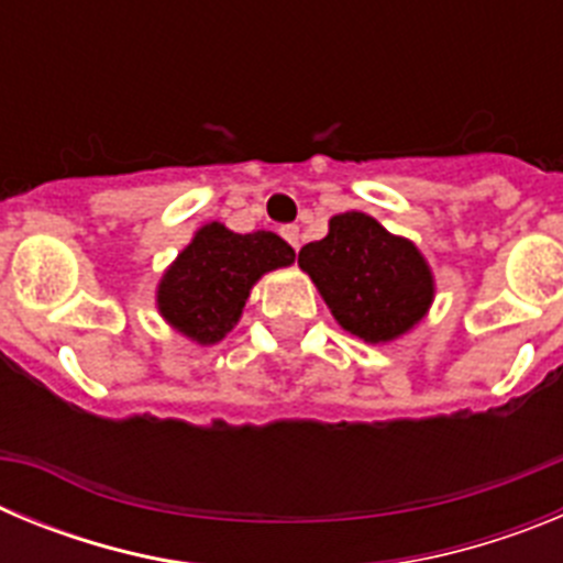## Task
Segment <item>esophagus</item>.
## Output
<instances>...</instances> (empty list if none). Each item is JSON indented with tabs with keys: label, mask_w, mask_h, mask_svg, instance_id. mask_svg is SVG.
<instances>
[{
	"label": "esophagus",
	"mask_w": 563,
	"mask_h": 563,
	"mask_svg": "<svg viewBox=\"0 0 563 563\" xmlns=\"http://www.w3.org/2000/svg\"><path fill=\"white\" fill-rule=\"evenodd\" d=\"M282 236L290 242L292 251H298V242H301V233H298V225H285L282 228Z\"/></svg>",
	"instance_id": "esophagus-1"
}]
</instances>
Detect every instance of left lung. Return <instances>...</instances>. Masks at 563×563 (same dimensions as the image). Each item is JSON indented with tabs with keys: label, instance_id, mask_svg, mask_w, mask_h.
<instances>
[{
	"label": "left lung",
	"instance_id": "left-lung-1",
	"mask_svg": "<svg viewBox=\"0 0 563 563\" xmlns=\"http://www.w3.org/2000/svg\"><path fill=\"white\" fill-rule=\"evenodd\" d=\"M298 267L363 343L409 335L434 305V273L420 247L363 211L335 213L327 236L298 251Z\"/></svg>",
	"mask_w": 563,
	"mask_h": 563
}]
</instances>
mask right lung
Segmentation results:
<instances>
[{"mask_svg":"<svg viewBox=\"0 0 563 563\" xmlns=\"http://www.w3.org/2000/svg\"><path fill=\"white\" fill-rule=\"evenodd\" d=\"M292 262L296 251L276 233H233L208 222L163 271L154 305L174 332L211 346L239 324L258 278Z\"/></svg>","mask_w":563,"mask_h":563,"instance_id":"right-lung-1","label":"right lung"}]
</instances>
